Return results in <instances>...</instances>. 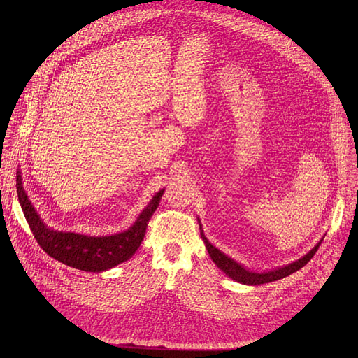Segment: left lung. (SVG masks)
Wrapping results in <instances>:
<instances>
[{
	"label": "left lung",
	"mask_w": 358,
	"mask_h": 358,
	"mask_svg": "<svg viewBox=\"0 0 358 358\" xmlns=\"http://www.w3.org/2000/svg\"><path fill=\"white\" fill-rule=\"evenodd\" d=\"M200 235L206 243V250H208L210 258L213 259L215 264L224 273L227 275H229L232 280L238 281V283L242 285H250V286H257V285H264V283H271V281L280 280V278H285L293 273H296L297 270H300L302 267H305L308 262L310 261V258L315 255V252L317 251L319 245H321V242H317L316 245L306 254L303 255L300 259L292 262L289 266L285 267H280L277 270L273 271H266V273H255V271H250L247 268H243V266H241L239 262L234 261L232 258H229L228 255H224L222 251H219L217 248H215L212 243L208 241V238L204 236L203 229L200 228Z\"/></svg>",
	"instance_id": "left-lung-1"
}]
</instances>
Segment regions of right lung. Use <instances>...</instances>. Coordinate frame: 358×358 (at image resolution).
I'll use <instances>...</instances> for the list:
<instances>
[{"instance_id":"right-lung-1","label":"right lung","mask_w":358,"mask_h":358,"mask_svg":"<svg viewBox=\"0 0 358 358\" xmlns=\"http://www.w3.org/2000/svg\"><path fill=\"white\" fill-rule=\"evenodd\" d=\"M17 194L37 243L48 255L58 259L65 266L83 271L100 273L127 261L136 252L143 241L148 222L158 209L164 190L154 196L127 231L108 236H88L48 228L23 190L20 171L17 173Z\"/></svg>"}]
</instances>
